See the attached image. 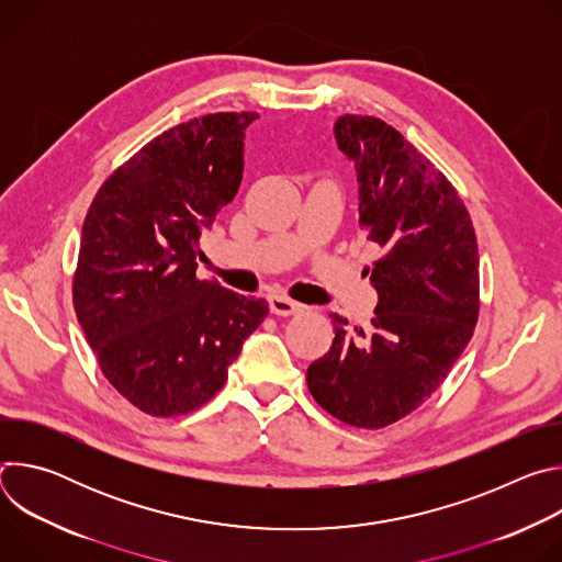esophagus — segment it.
<instances>
[{"instance_id": "esophagus-1", "label": "esophagus", "mask_w": 562, "mask_h": 562, "mask_svg": "<svg viewBox=\"0 0 562 562\" xmlns=\"http://www.w3.org/2000/svg\"><path fill=\"white\" fill-rule=\"evenodd\" d=\"M269 306H271V313L284 315V317L304 311V304H300V302H295L291 297H284V295H271L269 297Z\"/></svg>"}]
</instances>
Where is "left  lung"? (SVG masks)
Returning <instances> with one entry per match:
<instances>
[{"label": "left lung", "mask_w": 562, "mask_h": 562, "mask_svg": "<svg viewBox=\"0 0 562 562\" xmlns=\"http://www.w3.org/2000/svg\"><path fill=\"white\" fill-rule=\"evenodd\" d=\"M338 148L358 178L367 239L380 247L371 327L331 313L334 345L306 369L315 403L338 420L380 429L409 416L442 384L477 319L471 217L429 159L378 117L342 115Z\"/></svg>", "instance_id": "obj_1"}]
</instances>
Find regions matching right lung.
I'll return each mask as SVG.
<instances>
[{
    "instance_id": "1",
    "label": "right lung",
    "mask_w": 562,
    "mask_h": 562,
    "mask_svg": "<svg viewBox=\"0 0 562 562\" xmlns=\"http://www.w3.org/2000/svg\"><path fill=\"white\" fill-rule=\"evenodd\" d=\"M256 113L189 120L137 150L98 191L72 302L106 380L155 418L202 407L269 313L198 280L200 237L233 202Z\"/></svg>"
}]
</instances>
